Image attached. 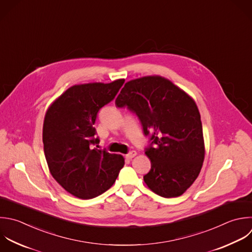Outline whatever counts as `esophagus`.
<instances>
[{
  "instance_id": "obj_1",
  "label": "esophagus",
  "mask_w": 252,
  "mask_h": 252,
  "mask_svg": "<svg viewBox=\"0 0 252 252\" xmlns=\"http://www.w3.org/2000/svg\"><path fill=\"white\" fill-rule=\"evenodd\" d=\"M136 155H137L136 151H131L130 153H128V154L126 155V158H127L128 159H131V158H134Z\"/></svg>"
}]
</instances>
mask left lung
Returning a JSON list of instances; mask_svg holds the SVG:
<instances>
[{"label":"left lung","mask_w":252,"mask_h":252,"mask_svg":"<svg viewBox=\"0 0 252 252\" xmlns=\"http://www.w3.org/2000/svg\"><path fill=\"white\" fill-rule=\"evenodd\" d=\"M141 121L150 141L151 170L144 181L164 198L182 195L198 177L205 156L201 116L195 101L169 80L149 76L125 84L115 100Z\"/></svg>","instance_id":"left-lung-1"}]
</instances>
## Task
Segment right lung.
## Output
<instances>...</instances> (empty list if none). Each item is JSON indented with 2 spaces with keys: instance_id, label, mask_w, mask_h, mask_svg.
I'll return each mask as SVG.
<instances>
[{
  "instance_id": "obj_1",
  "label": "right lung",
  "mask_w": 252,
  "mask_h": 252,
  "mask_svg": "<svg viewBox=\"0 0 252 252\" xmlns=\"http://www.w3.org/2000/svg\"><path fill=\"white\" fill-rule=\"evenodd\" d=\"M124 82L73 86L45 114L42 139L49 170L66 191L80 199L108 190L124 165L122 156L97 149L99 139L94 127L99 109L114 99Z\"/></svg>"
}]
</instances>
